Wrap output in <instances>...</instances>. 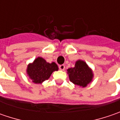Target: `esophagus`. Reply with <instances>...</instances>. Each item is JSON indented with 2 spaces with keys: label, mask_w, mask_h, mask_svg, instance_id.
Returning <instances> with one entry per match:
<instances>
[{
  "label": "esophagus",
  "mask_w": 120,
  "mask_h": 120,
  "mask_svg": "<svg viewBox=\"0 0 120 120\" xmlns=\"http://www.w3.org/2000/svg\"><path fill=\"white\" fill-rule=\"evenodd\" d=\"M65 67L64 65H59V69H60V70L63 71V70H65Z\"/></svg>",
  "instance_id": "1"
}]
</instances>
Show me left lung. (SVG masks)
<instances>
[{
    "instance_id": "1",
    "label": "left lung",
    "mask_w": 120,
    "mask_h": 120,
    "mask_svg": "<svg viewBox=\"0 0 120 120\" xmlns=\"http://www.w3.org/2000/svg\"><path fill=\"white\" fill-rule=\"evenodd\" d=\"M69 79L73 83L85 87L92 81L94 74L87 63L82 61H77L75 67L67 69Z\"/></svg>"
}]
</instances>
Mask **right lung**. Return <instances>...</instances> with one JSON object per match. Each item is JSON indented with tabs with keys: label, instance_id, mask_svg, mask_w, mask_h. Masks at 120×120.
<instances>
[{
	"label": "right lung",
	"instance_id": "right-lung-1",
	"mask_svg": "<svg viewBox=\"0 0 120 120\" xmlns=\"http://www.w3.org/2000/svg\"><path fill=\"white\" fill-rule=\"evenodd\" d=\"M59 69L55 62L47 63L43 58L37 57L27 66L26 73L35 83H41L47 80L53 71Z\"/></svg>",
	"mask_w": 120,
	"mask_h": 120
}]
</instances>
